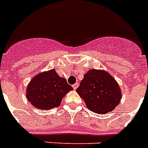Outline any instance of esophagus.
Segmentation results:
<instances>
[{
    "label": "esophagus",
    "instance_id": "1",
    "mask_svg": "<svg viewBox=\"0 0 148 148\" xmlns=\"http://www.w3.org/2000/svg\"><path fill=\"white\" fill-rule=\"evenodd\" d=\"M79 86L78 83H76V84H74V85H73V88H74V90H76L77 88V87Z\"/></svg>",
    "mask_w": 148,
    "mask_h": 148
}]
</instances>
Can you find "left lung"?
Wrapping results in <instances>:
<instances>
[{
  "label": "left lung",
  "instance_id": "obj_1",
  "mask_svg": "<svg viewBox=\"0 0 148 148\" xmlns=\"http://www.w3.org/2000/svg\"><path fill=\"white\" fill-rule=\"evenodd\" d=\"M76 91L84 101L87 108L99 114L114 110L122 97L118 83L103 70H89Z\"/></svg>",
  "mask_w": 148,
  "mask_h": 148
}]
</instances>
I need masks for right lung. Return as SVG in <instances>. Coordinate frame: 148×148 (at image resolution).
<instances>
[{"mask_svg": "<svg viewBox=\"0 0 148 148\" xmlns=\"http://www.w3.org/2000/svg\"><path fill=\"white\" fill-rule=\"evenodd\" d=\"M26 97L39 110H51L60 106L63 97L73 90L66 79L60 77L54 69L36 74L27 84Z\"/></svg>", "mask_w": 148, "mask_h": 148, "instance_id": "right-lung-1", "label": "right lung"}]
</instances>
